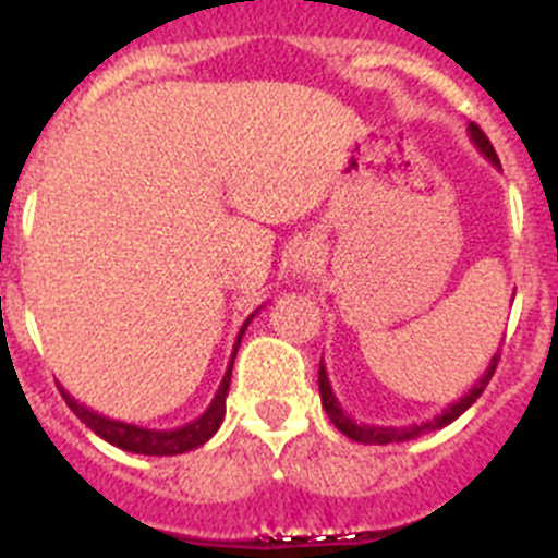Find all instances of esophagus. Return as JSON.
Here are the masks:
<instances>
[{"mask_svg": "<svg viewBox=\"0 0 558 558\" xmlns=\"http://www.w3.org/2000/svg\"><path fill=\"white\" fill-rule=\"evenodd\" d=\"M318 248H315V245H302V248H299V254H295V259H293V274H299V276H310L313 274V268H315V263H318Z\"/></svg>", "mask_w": 558, "mask_h": 558, "instance_id": "obj_1", "label": "esophagus"}]
</instances>
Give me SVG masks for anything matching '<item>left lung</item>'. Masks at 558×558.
<instances>
[{"instance_id": "8db88e82", "label": "left lung", "mask_w": 558, "mask_h": 558, "mask_svg": "<svg viewBox=\"0 0 558 558\" xmlns=\"http://www.w3.org/2000/svg\"><path fill=\"white\" fill-rule=\"evenodd\" d=\"M470 140H472V145H475L477 150H481L483 156L492 161V165L500 167V159H497L495 147H492V142L486 140V133H483L481 128L475 125V122H470ZM497 360H500V349H497V354L489 360L486 372L481 374V379H477L470 391L463 393L461 399H456V402H450V405L438 413V416L422 422V425L379 427V425H366V422H354L352 416H347V413H343V408H340V402H338V397H335L332 386H329V377H327V368H324V360H322V368H318V391H322L324 411H327V416L332 418V425L338 427L343 436L352 438V441H360V445H393V441H411V438L425 436V433L441 430V427H447L450 422H456V418L461 416V413L466 411V408H470L477 397H481L483 388L489 386L492 374H495V368H497Z\"/></svg>"}]
</instances>
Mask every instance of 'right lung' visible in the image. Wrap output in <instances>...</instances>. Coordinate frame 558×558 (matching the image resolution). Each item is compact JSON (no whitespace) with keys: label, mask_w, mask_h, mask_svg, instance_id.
<instances>
[{"label":"right lung","mask_w":558,"mask_h":558,"mask_svg":"<svg viewBox=\"0 0 558 558\" xmlns=\"http://www.w3.org/2000/svg\"><path fill=\"white\" fill-rule=\"evenodd\" d=\"M256 313H259V310H256ZM254 315H248V318H245L243 329H240V335H236V343H234V352H231L229 368H226L223 383H220L218 393H215V399H211V405L206 408V411L201 413L195 422H190V425H181V427H175V430H150V427L128 425V422H117V418H108L97 411H88L86 405H81L75 397H69V393L61 388L63 399H66V405L75 411V416L81 418L88 430H95L97 436L106 438L108 445L120 447V450L136 452V456H181V452L195 450V447L206 445V441H209V438L218 433L220 422H223L226 397H229V383H231V366H234L240 340H243L245 329H248V324Z\"/></svg>","instance_id":"add662e5"}]
</instances>
